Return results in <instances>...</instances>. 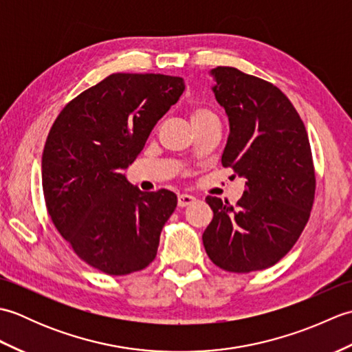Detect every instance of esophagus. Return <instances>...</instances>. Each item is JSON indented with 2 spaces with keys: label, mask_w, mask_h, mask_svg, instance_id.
<instances>
[{
  "label": "esophagus",
  "mask_w": 352,
  "mask_h": 352,
  "mask_svg": "<svg viewBox=\"0 0 352 352\" xmlns=\"http://www.w3.org/2000/svg\"><path fill=\"white\" fill-rule=\"evenodd\" d=\"M193 203H195V197L188 195V193H182V195H178V206L180 207L190 206Z\"/></svg>",
  "instance_id": "obj_1"
}]
</instances>
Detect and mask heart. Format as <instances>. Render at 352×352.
<instances>
[{
	"label": "heart",
	"mask_w": 352,
	"mask_h": 352,
	"mask_svg": "<svg viewBox=\"0 0 352 352\" xmlns=\"http://www.w3.org/2000/svg\"><path fill=\"white\" fill-rule=\"evenodd\" d=\"M208 115H212V111H208V110H206V109H195V110L192 111L190 119H192V121H195V119L204 118V116H208Z\"/></svg>",
	"instance_id": "obj_1"
}]
</instances>
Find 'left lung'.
<instances>
[{"label":"left lung","mask_w":352,"mask_h":352,"mask_svg":"<svg viewBox=\"0 0 352 352\" xmlns=\"http://www.w3.org/2000/svg\"><path fill=\"white\" fill-rule=\"evenodd\" d=\"M210 76L230 124L222 166L246 178V190L234 207L206 198L213 219L203 243L223 271H261L286 256L309 221L316 188L309 136L278 87L230 66Z\"/></svg>","instance_id":"8db88e82"}]
</instances>
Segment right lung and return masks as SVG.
I'll use <instances>...</instances> for the list:
<instances>
[{
  "instance_id": "obj_1",
  "label": "right lung",
  "mask_w": 352,
  "mask_h": 352,
  "mask_svg": "<svg viewBox=\"0 0 352 352\" xmlns=\"http://www.w3.org/2000/svg\"><path fill=\"white\" fill-rule=\"evenodd\" d=\"M182 77L111 74L66 106L42 155L51 221L77 256L109 275H126L155 258L177 207L174 192H142L122 170L184 91Z\"/></svg>"
}]
</instances>
